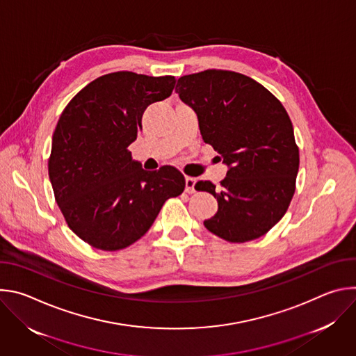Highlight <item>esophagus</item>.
I'll return each mask as SVG.
<instances>
[{
    "label": "esophagus",
    "instance_id": "1",
    "mask_svg": "<svg viewBox=\"0 0 356 356\" xmlns=\"http://www.w3.org/2000/svg\"><path fill=\"white\" fill-rule=\"evenodd\" d=\"M195 179L194 177H190V176H186V191L187 193H194L195 191Z\"/></svg>",
    "mask_w": 356,
    "mask_h": 356
}]
</instances>
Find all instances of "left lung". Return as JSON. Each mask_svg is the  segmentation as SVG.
<instances>
[{"mask_svg": "<svg viewBox=\"0 0 356 356\" xmlns=\"http://www.w3.org/2000/svg\"><path fill=\"white\" fill-rule=\"evenodd\" d=\"M176 92L195 111L202 140L228 166L218 187L204 180L194 186L218 201L206 228L228 242L265 235L296 191L300 156L287 111L262 84L229 70L183 76Z\"/></svg>", "mask_w": 356, "mask_h": 356, "instance_id": "1", "label": "left lung"}]
</instances>
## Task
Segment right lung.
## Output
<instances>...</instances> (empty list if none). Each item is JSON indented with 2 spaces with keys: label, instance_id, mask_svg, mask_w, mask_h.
I'll return each instance as SVG.
<instances>
[{
  "label": "right lung",
  "instance_id": "right-lung-1",
  "mask_svg": "<svg viewBox=\"0 0 356 356\" xmlns=\"http://www.w3.org/2000/svg\"><path fill=\"white\" fill-rule=\"evenodd\" d=\"M175 84V76L108 73L80 90L58 121L49 179L69 228L95 249L136 242L186 187L176 168L143 170L128 149L146 107L168 98Z\"/></svg>",
  "mask_w": 356,
  "mask_h": 356
}]
</instances>
